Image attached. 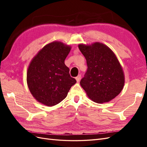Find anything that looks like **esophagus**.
<instances>
[{"label":"esophagus","mask_w":147,"mask_h":147,"mask_svg":"<svg viewBox=\"0 0 147 147\" xmlns=\"http://www.w3.org/2000/svg\"><path fill=\"white\" fill-rule=\"evenodd\" d=\"M80 78H81V75H78L77 77H75V79H76L77 82H78L80 80Z\"/></svg>","instance_id":"34e87169"}]
</instances>
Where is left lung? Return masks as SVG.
I'll return each instance as SVG.
<instances>
[{
  "label": "left lung",
  "instance_id": "8db88e82",
  "mask_svg": "<svg viewBox=\"0 0 147 147\" xmlns=\"http://www.w3.org/2000/svg\"><path fill=\"white\" fill-rule=\"evenodd\" d=\"M80 51L85 57L88 69L80 84L88 96L97 103L109 102L123 88L124 76L114 53L104 44H80Z\"/></svg>",
  "mask_w": 147,
  "mask_h": 147
}]
</instances>
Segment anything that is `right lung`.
I'll list each match as a JSON object with an SVG mask.
<instances>
[{"instance_id": "add662e5", "label": "right lung", "mask_w": 147, "mask_h": 147, "mask_svg": "<svg viewBox=\"0 0 147 147\" xmlns=\"http://www.w3.org/2000/svg\"><path fill=\"white\" fill-rule=\"evenodd\" d=\"M69 46L55 42L44 47L31 61L27 83L31 94L40 103L53 106L64 100L77 82L71 77L64 61Z\"/></svg>"}]
</instances>
